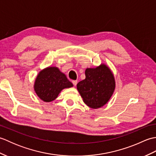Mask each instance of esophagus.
<instances>
[{"label": "esophagus", "mask_w": 156, "mask_h": 156, "mask_svg": "<svg viewBox=\"0 0 156 156\" xmlns=\"http://www.w3.org/2000/svg\"><path fill=\"white\" fill-rule=\"evenodd\" d=\"M72 83L74 86H76V84H77V83H78V81L77 80H72Z\"/></svg>", "instance_id": "esophagus-1"}]
</instances>
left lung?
<instances>
[{"instance_id":"8db88e82","label":"left lung","mask_w":156,"mask_h":156,"mask_svg":"<svg viewBox=\"0 0 156 156\" xmlns=\"http://www.w3.org/2000/svg\"><path fill=\"white\" fill-rule=\"evenodd\" d=\"M86 78L77 84V89L84 103L98 108L107 103L115 88L113 74L108 66L101 64L95 68H87Z\"/></svg>"}]
</instances>
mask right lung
<instances>
[{"instance_id":"add662e5","label":"right lung","mask_w":156,"mask_h":156,"mask_svg":"<svg viewBox=\"0 0 156 156\" xmlns=\"http://www.w3.org/2000/svg\"><path fill=\"white\" fill-rule=\"evenodd\" d=\"M73 87L64 73L56 67H48L39 72L35 79V93L44 102H51L58 97L63 89Z\"/></svg>"}]
</instances>
